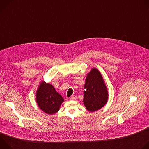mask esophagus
I'll return each mask as SVG.
<instances>
[{
  "label": "esophagus",
  "mask_w": 149,
  "mask_h": 149,
  "mask_svg": "<svg viewBox=\"0 0 149 149\" xmlns=\"http://www.w3.org/2000/svg\"><path fill=\"white\" fill-rule=\"evenodd\" d=\"M70 100H72V101H74L77 99V97L75 95H72L70 98Z\"/></svg>",
  "instance_id": "1"
}]
</instances>
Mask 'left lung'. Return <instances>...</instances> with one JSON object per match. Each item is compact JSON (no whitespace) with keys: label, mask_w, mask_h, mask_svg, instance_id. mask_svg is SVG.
<instances>
[{"label":"left lung","mask_w":149,"mask_h":149,"mask_svg":"<svg viewBox=\"0 0 149 149\" xmlns=\"http://www.w3.org/2000/svg\"><path fill=\"white\" fill-rule=\"evenodd\" d=\"M109 93L104 78L96 68H93L86 77L83 102L90 112L100 110L107 104Z\"/></svg>","instance_id":"8db88e82"}]
</instances>
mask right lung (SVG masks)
<instances>
[{"instance_id":"add662e5","label":"right lung","mask_w":149,"mask_h":149,"mask_svg":"<svg viewBox=\"0 0 149 149\" xmlns=\"http://www.w3.org/2000/svg\"><path fill=\"white\" fill-rule=\"evenodd\" d=\"M36 101L39 108L49 115L56 113L64 99L55 90L53 85L42 80L36 92Z\"/></svg>"}]
</instances>
